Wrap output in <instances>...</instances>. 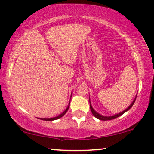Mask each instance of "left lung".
<instances>
[{"label":"left lung","mask_w":154,"mask_h":154,"mask_svg":"<svg viewBox=\"0 0 154 154\" xmlns=\"http://www.w3.org/2000/svg\"><path fill=\"white\" fill-rule=\"evenodd\" d=\"M135 100H136V98H134V101H133L132 103H131V105H130V106H129V107H128V108H127L126 110H125L124 111H122V112H120V113L116 114V115H115V116H108V117H107V116H101V115L98 114V112H96L95 111V110H94L93 109V108L91 107V103H90V109H91V112H92V114H93L94 116L96 117V118L99 119V120H112V119H115V118H118V117H119V116H122V114L125 113V112H127V111H128V110H130V108H132V106H133V104L134 103Z\"/></svg>","instance_id":"obj_1"}]
</instances>
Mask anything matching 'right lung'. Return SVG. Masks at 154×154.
Masks as SVG:
<instances>
[{"label": "right lung", "mask_w": 154, "mask_h": 154, "mask_svg": "<svg viewBox=\"0 0 154 154\" xmlns=\"http://www.w3.org/2000/svg\"><path fill=\"white\" fill-rule=\"evenodd\" d=\"M69 105L67 106V108H66V110H65L64 112H63V113H61L60 115H59L58 116H57V117H55V118H40L41 120H46V121H51V120H57V119H59V118H60L61 117H63V116H64V115L67 112V110H68V109H69Z\"/></svg>", "instance_id": "right-lung-1"}]
</instances>
